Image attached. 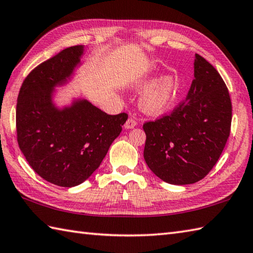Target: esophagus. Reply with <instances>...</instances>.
<instances>
[{
    "label": "esophagus",
    "mask_w": 253,
    "mask_h": 253,
    "mask_svg": "<svg viewBox=\"0 0 253 253\" xmlns=\"http://www.w3.org/2000/svg\"><path fill=\"white\" fill-rule=\"evenodd\" d=\"M137 126V122L133 117H129L127 120V122L125 123V125H124V127H125V129H131V128L136 127Z\"/></svg>",
    "instance_id": "esophagus-1"
}]
</instances>
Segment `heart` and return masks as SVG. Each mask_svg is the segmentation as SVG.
I'll return each mask as SVG.
<instances>
[{"instance_id":"heart-1","label":"heart","mask_w":253,"mask_h":253,"mask_svg":"<svg viewBox=\"0 0 253 253\" xmlns=\"http://www.w3.org/2000/svg\"><path fill=\"white\" fill-rule=\"evenodd\" d=\"M151 80V74L143 75L132 83L131 87L135 90H141L147 87ZM178 89V79L174 75L165 74L143 91L139 99V109L149 116H159L163 114L174 102Z\"/></svg>"}]
</instances>
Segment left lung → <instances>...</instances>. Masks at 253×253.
Instances as JSON below:
<instances>
[{"label": "left lung", "instance_id": "left-lung-1", "mask_svg": "<svg viewBox=\"0 0 253 253\" xmlns=\"http://www.w3.org/2000/svg\"><path fill=\"white\" fill-rule=\"evenodd\" d=\"M193 69L185 103L143 125L144 161L160 179L171 185L204 178L221 157L230 132L232 102L221 75L199 54Z\"/></svg>", "mask_w": 253, "mask_h": 253}]
</instances>
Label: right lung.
I'll return each instance as SVG.
<instances>
[{"instance_id":"right-lung-1","label":"right lung","mask_w":253,"mask_h":253,"mask_svg":"<svg viewBox=\"0 0 253 253\" xmlns=\"http://www.w3.org/2000/svg\"><path fill=\"white\" fill-rule=\"evenodd\" d=\"M84 53V45L71 46L37 66L24 80L16 107L17 140L27 162L61 187L78 186L94 173L128 118L106 114L79 96L57 104L56 89L72 82Z\"/></svg>"}]
</instances>
